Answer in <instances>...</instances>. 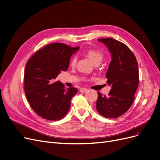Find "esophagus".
Instances as JSON below:
<instances>
[{"mask_svg": "<svg viewBox=\"0 0 160 160\" xmlns=\"http://www.w3.org/2000/svg\"><path fill=\"white\" fill-rule=\"evenodd\" d=\"M80 92H82V93H85L88 91V89H86V88H81V89L80 90Z\"/></svg>", "mask_w": 160, "mask_h": 160, "instance_id": "obj_1", "label": "esophagus"}]
</instances>
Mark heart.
I'll list each match as a JSON object with an SVG mask.
<instances>
[{"label":"heart","instance_id":"heart-1","mask_svg":"<svg viewBox=\"0 0 160 160\" xmlns=\"http://www.w3.org/2000/svg\"><path fill=\"white\" fill-rule=\"evenodd\" d=\"M86 55L88 57H89L90 60L93 62V64H96L97 62H101L103 58V54L101 51L97 49H94L88 50L86 51ZM76 61H77V57L75 56L72 58V60H71V62H70L71 65H72V66H74L76 63Z\"/></svg>","mask_w":160,"mask_h":160}]
</instances>
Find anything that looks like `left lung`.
<instances>
[{
	"instance_id": "obj_1",
	"label": "left lung",
	"mask_w": 160,
	"mask_h": 160,
	"mask_svg": "<svg viewBox=\"0 0 160 160\" xmlns=\"http://www.w3.org/2000/svg\"><path fill=\"white\" fill-rule=\"evenodd\" d=\"M111 53V61L106 73L111 86L108 96L98 92L96 109L106 117L117 118L128 110L134 99L139 83L138 65L133 52L125 45L111 38L99 39Z\"/></svg>"
}]
</instances>
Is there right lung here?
I'll return each instance as SVG.
<instances>
[{
  "label": "right lung",
  "mask_w": 160,
  "mask_h": 160,
  "mask_svg": "<svg viewBox=\"0 0 160 160\" xmlns=\"http://www.w3.org/2000/svg\"><path fill=\"white\" fill-rule=\"evenodd\" d=\"M79 49L61 43H53L37 51L29 59L24 72V91L32 109L49 121L60 120L67 115L76 88L65 89L56 81L61 71H66L70 57Z\"/></svg>",
  "instance_id": "1"
}]
</instances>
